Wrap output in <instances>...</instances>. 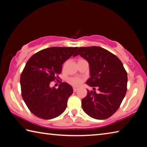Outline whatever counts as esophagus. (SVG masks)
Instances as JSON below:
<instances>
[{"label": "esophagus", "instance_id": "34e87169", "mask_svg": "<svg viewBox=\"0 0 147 147\" xmlns=\"http://www.w3.org/2000/svg\"><path fill=\"white\" fill-rule=\"evenodd\" d=\"M78 90V88H73V91L74 92H76V91H77Z\"/></svg>", "mask_w": 147, "mask_h": 147}]
</instances>
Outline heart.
I'll return each instance as SVG.
<instances>
[{"instance_id": "heart-1", "label": "heart", "mask_w": 147, "mask_h": 147, "mask_svg": "<svg viewBox=\"0 0 147 147\" xmlns=\"http://www.w3.org/2000/svg\"><path fill=\"white\" fill-rule=\"evenodd\" d=\"M69 82L73 86H79L81 84L82 80L78 77H73V78H69Z\"/></svg>"}]
</instances>
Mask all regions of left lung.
Listing matches in <instances>:
<instances>
[{"mask_svg": "<svg viewBox=\"0 0 147 147\" xmlns=\"http://www.w3.org/2000/svg\"><path fill=\"white\" fill-rule=\"evenodd\" d=\"M80 55L89 62L91 77L86 82L98 93L88 90L82 100L83 110L91 117L106 119L113 115L127 91V73L115 54L100 47H80L74 56Z\"/></svg>", "mask_w": 147, "mask_h": 147, "instance_id": "obj_1", "label": "left lung"}]
</instances>
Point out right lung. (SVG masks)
<instances>
[{"label": "right lung", "mask_w": 147, "mask_h": 147, "mask_svg": "<svg viewBox=\"0 0 147 147\" xmlns=\"http://www.w3.org/2000/svg\"><path fill=\"white\" fill-rule=\"evenodd\" d=\"M78 48L50 47L34 54L26 62L20 78L21 94L29 110L38 117L51 119L65 110L73 88L61 82L58 89L51 88L50 84L60 80L62 64Z\"/></svg>", "instance_id": "add662e5"}]
</instances>
